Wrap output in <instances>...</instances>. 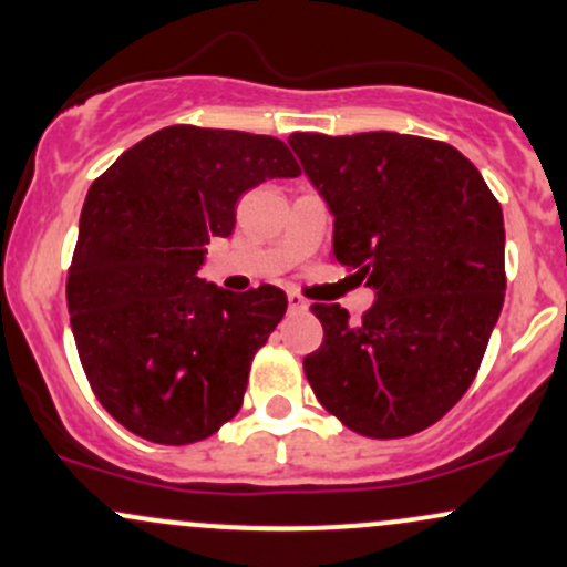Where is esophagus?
<instances>
[{"label":"esophagus","mask_w":567,"mask_h":567,"mask_svg":"<svg viewBox=\"0 0 567 567\" xmlns=\"http://www.w3.org/2000/svg\"><path fill=\"white\" fill-rule=\"evenodd\" d=\"M288 307H290V312H307L309 303L303 301V298L298 293H288Z\"/></svg>","instance_id":"esophagus-1"}]
</instances>
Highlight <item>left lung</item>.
<instances>
[{
    "label": "left lung",
    "instance_id": "1",
    "mask_svg": "<svg viewBox=\"0 0 567 567\" xmlns=\"http://www.w3.org/2000/svg\"><path fill=\"white\" fill-rule=\"evenodd\" d=\"M333 215V258L377 301L363 320L312 303L317 401L369 439L414 435L474 382L506 293L501 204L446 142L395 132L290 134Z\"/></svg>",
    "mask_w": 567,
    "mask_h": 567
}]
</instances>
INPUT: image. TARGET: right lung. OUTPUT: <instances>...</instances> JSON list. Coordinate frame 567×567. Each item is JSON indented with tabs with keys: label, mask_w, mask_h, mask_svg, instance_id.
Segmentation results:
<instances>
[{
	"label": "right lung",
	"mask_w": 567,
	"mask_h": 567,
	"mask_svg": "<svg viewBox=\"0 0 567 567\" xmlns=\"http://www.w3.org/2000/svg\"><path fill=\"white\" fill-rule=\"evenodd\" d=\"M298 174L274 136L166 126L93 179L66 307L91 390L123 427L185 446L239 412L288 298L274 285L228 293L198 269L209 241L234 231L241 193Z\"/></svg>",
	"instance_id": "right-lung-1"
}]
</instances>
